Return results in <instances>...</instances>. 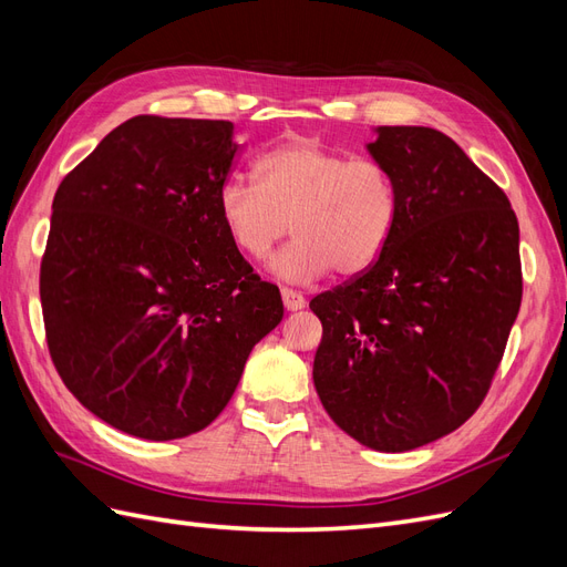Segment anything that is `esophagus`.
Here are the masks:
<instances>
[{"instance_id":"1","label":"esophagus","mask_w":567,"mask_h":567,"mask_svg":"<svg viewBox=\"0 0 567 567\" xmlns=\"http://www.w3.org/2000/svg\"><path fill=\"white\" fill-rule=\"evenodd\" d=\"M281 300H284L286 310H290V312L302 310V307H305L302 293H298V290H293V288H281Z\"/></svg>"}]
</instances>
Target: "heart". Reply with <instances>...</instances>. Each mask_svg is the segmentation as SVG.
I'll use <instances>...</instances> for the list:
<instances>
[{"label": "heart", "mask_w": 567, "mask_h": 567, "mask_svg": "<svg viewBox=\"0 0 567 567\" xmlns=\"http://www.w3.org/2000/svg\"><path fill=\"white\" fill-rule=\"evenodd\" d=\"M252 179H227L217 208L231 246L260 262L293 227L271 269L286 281H312L331 267L352 277L385 250L398 219V186L373 158L315 140L269 148L252 163Z\"/></svg>", "instance_id": "obj_1"}]
</instances>
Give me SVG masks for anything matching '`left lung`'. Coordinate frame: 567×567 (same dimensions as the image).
<instances>
[{
	"label": "left lung",
	"instance_id": "left-lung-1",
	"mask_svg": "<svg viewBox=\"0 0 567 567\" xmlns=\"http://www.w3.org/2000/svg\"><path fill=\"white\" fill-rule=\"evenodd\" d=\"M369 144L398 186V219L369 269L317 296L315 388L375 452L447 435L483 404L523 298L506 194L433 127H379Z\"/></svg>",
	"mask_w": 567,
	"mask_h": 567
}]
</instances>
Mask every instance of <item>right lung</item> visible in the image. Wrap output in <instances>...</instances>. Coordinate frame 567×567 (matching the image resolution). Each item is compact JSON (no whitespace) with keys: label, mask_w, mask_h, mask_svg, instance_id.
Here are the masks:
<instances>
[{"label":"right lung","mask_w":567,"mask_h":567,"mask_svg":"<svg viewBox=\"0 0 567 567\" xmlns=\"http://www.w3.org/2000/svg\"><path fill=\"white\" fill-rule=\"evenodd\" d=\"M229 120L136 115L63 177L40 267L47 346L94 416L142 440L203 431L284 317L221 227Z\"/></svg>","instance_id":"1"}]
</instances>
